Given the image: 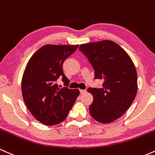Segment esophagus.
I'll return each instance as SVG.
<instances>
[{
    "mask_svg": "<svg viewBox=\"0 0 155 155\" xmlns=\"http://www.w3.org/2000/svg\"><path fill=\"white\" fill-rule=\"evenodd\" d=\"M80 92H81V94H84L86 92V90L85 89H80Z\"/></svg>",
    "mask_w": 155,
    "mask_h": 155,
    "instance_id": "1",
    "label": "esophagus"
}]
</instances>
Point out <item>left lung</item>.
<instances>
[{
	"label": "left lung",
	"mask_w": 155,
	"mask_h": 155,
	"mask_svg": "<svg viewBox=\"0 0 155 155\" xmlns=\"http://www.w3.org/2000/svg\"><path fill=\"white\" fill-rule=\"evenodd\" d=\"M94 70V79L103 81L102 88H88L94 100L91 116L101 123H110L126 112L138 90L133 62L119 45L110 40L80 45Z\"/></svg>",
	"instance_id": "8db88e82"
}]
</instances>
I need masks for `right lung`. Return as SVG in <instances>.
Segmentation results:
<instances>
[{
	"instance_id": "obj_1",
	"label": "right lung",
	"mask_w": 155,
	"mask_h": 155,
	"mask_svg": "<svg viewBox=\"0 0 155 155\" xmlns=\"http://www.w3.org/2000/svg\"><path fill=\"white\" fill-rule=\"evenodd\" d=\"M78 45H47L32 55L24 72L22 93L28 109L42 124H58L67 118L77 97L78 89H70L64 74V61ZM61 78L66 87L59 88L57 80Z\"/></svg>"
}]
</instances>
